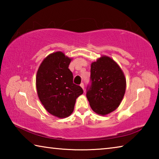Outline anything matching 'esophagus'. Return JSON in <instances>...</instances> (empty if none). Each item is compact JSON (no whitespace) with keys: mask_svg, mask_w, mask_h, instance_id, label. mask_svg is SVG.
Here are the masks:
<instances>
[{"mask_svg":"<svg viewBox=\"0 0 159 159\" xmlns=\"http://www.w3.org/2000/svg\"><path fill=\"white\" fill-rule=\"evenodd\" d=\"M80 87H81V88H83V90L85 91V89H84V87H85V86H84V83H81V84H80Z\"/></svg>","mask_w":159,"mask_h":159,"instance_id":"esophagus-1","label":"esophagus"}]
</instances>
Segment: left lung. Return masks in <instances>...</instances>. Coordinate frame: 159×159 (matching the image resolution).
I'll list each match as a JSON object with an SVG mask.
<instances>
[{"mask_svg": "<svg viewBox=\"0 0 159 159\" xmlns=\"http://www.w3.org/2000/svg\"><path fill=\"white\" fill-rule=\"evenodd\" d=\"M125 87L124 74L112 59L103 56L91 64L86 97L97 114L104 116L114 111L122 101Z\"/></svg>", "mask_w": 159, "mask_h": 159, "instance_id": "left-lung-1", "label": "left lung"}]
</instances>
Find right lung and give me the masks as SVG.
Listing matches in <instances>:
<instances>
[{
    "instance_id": "1",
    "label": "right lung",
    "mask_w": 159,
    "mask_h": 159,
    "mask_svg": "<svg viewBox=\"0 0 159 159\" xmlns=\"http://www.w3.org/2000/svg\"><path fill=\"white\" fill-rule=\"evenodd\" d=\"M71 60L61 52L50 54L36 74L40 101L50 114L61 118L71 115L76 98L83 93L82 88L73 82V74L69 69Z\"/></svg>"
}]
</instances>
